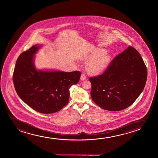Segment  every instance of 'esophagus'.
<instances>
[{
    "mask_svg": "<svg viewBox=\"0 0 158 158\" xmlns=\"http://www.w3.org/2000/svg\"><path fill=\"white\" fill-rule=\"evenodd\" d=\"M80 79L81 80H85L86 79V76L84 73L81 74V77H80Z\"/></svg>",
    "mask_w": 158,
    "mask_h": 158,
    "instance_id": "obj_1",
    "label": "esophagus"
}]
</instances>
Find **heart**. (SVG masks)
Returning <instances> with one entry per match:
<instances>
[{"mask_svg":"<svg viewBox=\"0 0 158 158\" xmlns=\"http://www.w3.org/2000/svg\"><path fill=\"white\" fill-rule=\"evenodd\" d=\"M85 59L90 60L87 66L89 72L97 74L106 69L112 60V56L105 48H94L87 55Z\"/></svg>","mask_w":158,"mask_h":158,"instance_id":"1","label":"heart"}]
</instances>
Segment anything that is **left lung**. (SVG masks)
<instances>
[{"label": "left lung", "mask_w": 158, "mask_h": 158, "mask_svg": "<svg viewBox=\"0 0 158 158\" xmlns=\"http://www.w3.org/2000/svg\"><path fill=\"white\" fill-rule=\"evenodd\" d=\"M147 77V68L142 57L130 46L113 60L104 73L89 78L91 98L105 110H123L143 92Z\"/></svg>", "instance_id": "left-lung-1"}]
</instances>
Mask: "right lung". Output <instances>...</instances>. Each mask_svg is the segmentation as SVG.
Returning a JSON list of instances; mask_svg holds the SVG:
<instances>
[{
    "mask_svg": "<svg viewBox=\"0 0 158 158\" xmlns=\"http://www.w3.org/2000/svg\"><path fill=\"white\" fill-rule=\"evenodd\" d=\"M41 47L37 44L20 55L13 72V83L25 103L38 112L51 114L69 102V88L79 82L81 73L37 69L35 55Z\"/></svg>",
    "mask_w": 158,
    "mask_h": 158,
    "instance_id": "add662e5",
    "label": "right lung"
}]
</instances>
